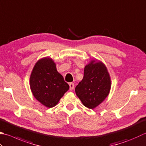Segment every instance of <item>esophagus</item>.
Listing matches in <instances>:
<instances>
[{"label": "esophagus", "mask_w": 146, "mask_h": 146, "mask_svg": "<svg viewBox=\"0 0 146 146\" xmlns=\"http://www.w3.org/2000/svg\"><path fill=\"white\" fill-rule=\"evenodd\" d=\"M69 85H70V90H72L73 88H74V87H75V85H74L73 83L71 82V83H70Z\"/></svg>", "instance_id": "obj_1"}]
</instances>
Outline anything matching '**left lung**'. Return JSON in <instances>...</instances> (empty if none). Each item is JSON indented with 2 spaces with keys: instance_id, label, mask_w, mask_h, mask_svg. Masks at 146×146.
<instances>
[{
  "instance_id": "obj_1",
  "label": "left lung",
  "mask_w": 146,
  "mask_h": 146,
  "mask_svg": "<svg viewBox=\"0 0 146 146\" xmlns=\"http://www.w3.org/2000/svg\"><path fill=\"white\" fill-rule=\"evenodd\" d=\"M110 88L106 67L101 62L92 61L85 67L84 78L76 85L75 92L85 107L94 109L106 98Z\"/></svg>"
}]
</instances>
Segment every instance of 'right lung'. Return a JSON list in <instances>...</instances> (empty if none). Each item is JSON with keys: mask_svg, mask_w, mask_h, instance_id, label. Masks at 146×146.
I'll return each mask as SVG.
<instances>
[{"mask_svg": "<svg viewBox=\"0 0 146 146\" xmlns=\"http://www.w3.org/2000/svg\"><path fill=\"white\" fill-rule=\"evenodd\" d=\"M30 82L34 97L47 108L55 106L70 88L50 58H43L36 62Z\"/></svg>", "mask_w": 146, "mask_h": 146, "instance_id": "1", "label": "right lung"}]
</instances>
